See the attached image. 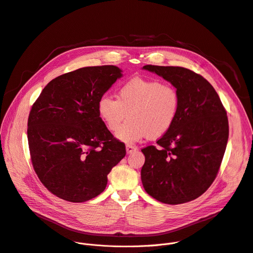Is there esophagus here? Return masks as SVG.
Masks as SVG:
<instances>
[{
  "label": "esophagus",
  "mask_w": 253,
  "mask_h": 253,
  "mask_svg": "<svg viewBox=\"0 0 253 253\" xmlns=\"http://www.w3.org/2000/svg\"><path fill=\"white\" fill-rule=\"evenodd\" d=\"M137 150V147L134 145H131V144H127L126 145V151L128 154H131Z\"/></svg>",
  "instance_id": "34e87169"
}]
</instances>
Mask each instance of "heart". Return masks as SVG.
Wrapping results in <instances>:
<instances>
[{
	"label": "heart",
	"mask_w": 253,
	"mask_h": 253,
	"mask_svg": "<svg viewBox=\"0 0 253 253\" xmlns=\"http://www.w3.org/2000/svg\"><path fill=\"white\" fill-rule=\"evenodd\" d=\"M181 99L175 87L160 80L134 77L118 89L117 99L102 96L97 104L99 117L110 131H115L128 114L130 119L116 132L124 143L146 137L159 138L174 126Z\"/></svg>",
	"instance_id": "1"
}]
</instances>
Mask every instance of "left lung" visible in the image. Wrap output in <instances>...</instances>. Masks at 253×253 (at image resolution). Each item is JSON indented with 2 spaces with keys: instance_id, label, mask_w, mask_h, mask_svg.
I'll return each instance as SVG.
<instances>
[{
  "instance_id": "1",
  "label": "left lung",
  "mask_w": 253,
  "mask_h": 253,
  "mask_svg": "<svg viewBox=\"0 0 253 253\" xmlns=\"http://www.w3.org/2000/svg\"><path fill=\"white\" fill-rule=\"evenodd\" d=\"M178 91L181 106L172 129L141 151L145 191L166 204H181L202 195L217 176L229 128L224 106L212 85L195 72L174 66L146 65Z\"/></svg>"
}]
</instances>
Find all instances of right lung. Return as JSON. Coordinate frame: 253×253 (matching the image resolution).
I'll return each mask as SVG.
<instances>
[{
    "instance_id": "1",
    "label": "right lung",
    "mask_w": 253,
    "mask_h": 253,
    "mask_svg": "<svg viewBox=\"0 0 253 253\" xmlns=\"http://www.w3.org/2000/svg\"><path fill=\"white\" fill-rule=\"evenodd\" d=\"M113 65L84 67L47 84L28 118L33 168L57 197L85 202L104 191L107 175L126 155L99 117L97 104L118 78Z\"/></svg>"
}]
</instances>
